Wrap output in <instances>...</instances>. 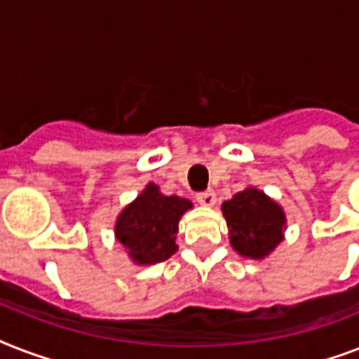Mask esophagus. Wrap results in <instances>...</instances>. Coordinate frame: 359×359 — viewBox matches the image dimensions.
<instances>
[{
	"label": "esophagus",
	"mask_w": 359,
	"mask_h": 359,
	"mask_svg": "<svg viewBox=\"0 0 359 359\" xmlns=\"http://www.w3.org/2000/svg\"><path fill=\"white\" fill-rule=\"evenodd\" d=\"M196 197L199 205H203V207H214V203H216V194L212 190L199 191Z\"/></svg>",
	"instance_id": "obj_1"
}]
</instances>
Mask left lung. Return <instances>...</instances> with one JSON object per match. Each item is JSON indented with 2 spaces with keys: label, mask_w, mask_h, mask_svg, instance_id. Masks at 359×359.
<instances>
[{
  "label": "left lung",
  "mask_w": 359,
  "mask_h": 359,
  "mask_svg": "<svg viewBox=\"0 0 359 359\" xmlns=\"http://www.w3.org/2000/svg\"><path fill=\"white\" fill-rule=\"evenodd\" d=\"M222 212L231 248L245 259L261 261L283 242L287 229L283 207L255 186H248L224 201Z\"/></svg>",
  "instance_id": "8db88e82"
}]
</instances>
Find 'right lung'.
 I'll list each match as a JSON object with an SVG mask.
<instances>
[{
	"instance_id": "1",
	"label": "right lung",
	"mask_w": 359,
	"mask_h": 359,
	"mask_svg": "<svg viewBox=\"0 0 359 359\" xmlns=\"http://www.w3.org/2000/svg\"><path fill=\"white\" fill-rule=\"evenodd\" d=\"M194 208L190 199L163 196L154 182L143 188L134 201L128 203L115 219V238L137 266L156 264L179 250V222Z\"/></svg>"
}]
</instances>
